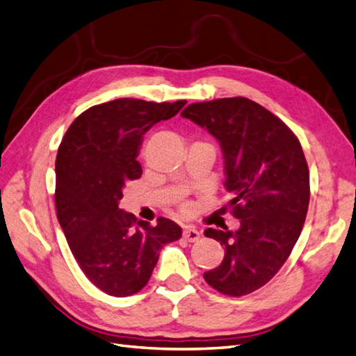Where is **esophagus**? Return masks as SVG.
Returning <instances> with one entry per match:
<instances>
[{
  "label": "esophagus",
  "instance_id": "1",
  "mask_svg": "<svg viewBox=\"0 0 356 356\" xmlns=\"http://www.w3.org/2000/svg\"><path fill=\"white\" fill-rule=\"evenodd\" d=\"M182 236H184L186 241L195 243L200 238V234H199V230L195 229L193 226H187V227H184V230H182Z\"/></svg>",
  "mask_w": 356,
  "mask_h": 356
}]
</instances>
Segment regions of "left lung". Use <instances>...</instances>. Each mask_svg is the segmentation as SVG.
<instances>
[{
  "label": "left lung",
  "instance_id": "obj_1",
  "mask_svg": "<svg viewBox=\"0 0 356 356\" xmlns=\"http://www.w3.org/2000/svg\"><path fill=\"white\" fill-rule=\"evenodd\" d=\"M181 115L218 140L232 196L227 205L241 223L235 232L205 230L225 247V259L204 278L223 295L252 293L278 273L301 235L310 200L301 143L280 118L245 97L191 103Z\"/></svg>",
  "mask_w": 356,
  "mask_h": 356
}]
</instances>
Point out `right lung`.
<instances>
[{"instance_id":"right-lung-1","label":"right lung","mask_w":356,"mask_h":356,"mask_svg":"<svg viewBox=\"0 0 356 356\" xmlns=\"http://www.w3.org/2000/svg\"><path fill=\"white\" fill-rule=\"evenodd\" d=\"M184 104L138 99L102 103L81 113L63 138L55 161L56 217L76 262L104 293H138L163 245L181 238L172 220L160 217L149 226L118 204L126 182L142 175L136 157L143 134L175 117Z\"/></svg>"}]
</instances>
